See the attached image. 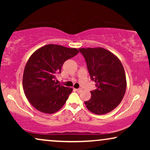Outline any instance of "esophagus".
I'll return each mask as SVG.
<instances>
[{
  "mask_svg": "<svg viewBox=\"0 0 150 150\" xmlns=\"http://www.w3.org/2000/svg\"><path fill=\"white\" fill-rule=\"evenodd\" d=\"M82 90H83V89H82L81 88H79V89H76V91L77 92H79V93H80V92H81V91H82Z\"/></svg>",
  "mask_w": 150,
  "mask_h": 150,
  "instance_id": "esophagus-1",
  "label": "esophagus"
}]
</instances>
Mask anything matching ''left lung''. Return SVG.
Here are the masks:
<instances>
[{"label": "left lung", "instance_id": "left-lung-1", "mask_svg": "<svg viewBox=\"0 0 150 150\" xmlns=\"http://www.w3.org/2000/svg\"><path fill=\"white\" fill-rule=\"evenodd\" d=\"M96 89L85 102L88 109L97 115L106 114L117 106L126 89L124 67L117 57L102 48H79Z\"/></svg>", "mask_w": 150, "mask_h": 150}]
</instances>
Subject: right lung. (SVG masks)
I'll use <instances>...</instances> for the list:
<instances>
[{
    "label": "right lung",
    "instance_id": "1",
    "mask_svg": "<svg viewBox=\"0 0 150 150\" xmlns=\"http://www.w3.org/2000/svg\"><path fill=\"white\" fill-rule=\"evenodd\" d=\"M79 51L54 44H48L36 50L26 63L22 85L30 103L45 113H54L61 109L72 89L56 83L63 63Z\"/></svg>",
    "mask_w": 150,
    "mask_h": 150
}]
</instances>
